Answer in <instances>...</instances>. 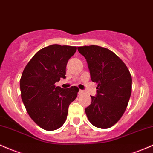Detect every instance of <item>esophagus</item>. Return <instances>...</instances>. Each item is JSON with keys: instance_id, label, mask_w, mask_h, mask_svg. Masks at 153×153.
<instances>
[{"instance_id": "esophagus-1", "label": "esophagus", "mask_w": 153, "mask_h": 153, "mask_svg": "<svg viewBox=\"0 0 153 153\" xmlns=\"http://www.w3.org/2000/svg\"><path fill=\"white\" fill-rule=\"evenodd\" d=\"M84 94V91H83V90H79V91H78V94L79 95H82Z\"/></svg>"}]
</instances>
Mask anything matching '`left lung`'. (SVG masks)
<instances>
[{
    "label": "left lung",
    "instance_id": "1",
    "mask_svg": "<svg viewBox=\"0 0 153 153\" xmlns=\"http://www.w3.org/2000/svg\"><path fill=\"white\" fill-rule=\"evenodd\" d=\"M86 59L91 79L97 83V96L85 112L91 123L100 128L115 125L123 115L131 94V75L115 53L91 45L78 47Z\"/></svg>",
    "mask_w": 153,
    "mask_h": 153
}]
</instances>
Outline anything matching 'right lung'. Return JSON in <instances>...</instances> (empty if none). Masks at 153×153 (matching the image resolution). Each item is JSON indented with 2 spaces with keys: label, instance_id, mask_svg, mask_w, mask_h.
I'll list each match as a JSON object with an SVG mask.
<instances>
[{
  "label": "right lung",
  "instance_id": "add662e5",
  "mask_svg": "<svg viewBox=\"0 0 153 153\" xmlns=\"http://www.w3.org/2000/svg\"><path fill=\"white\" fill-rule=\"evenodd\" d=\"M76 50V46L58 44L44 47L23 70L20 79L22 100L30 117L44 130H56L63 125L69 105L78 96V87L55 85L60 78H66L67 64Z\"/></svg>",
  "mask_w": 153,
  "mask_h": 153
}]
</instances>
